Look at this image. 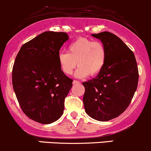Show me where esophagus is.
Wrapping results in <instances>:
<instances>
[{
	"mask_svg": "<svg viewBox=\"0 0 151 151\" xmlns=\"http://www.w3.org/2000/svg\"><path fill=\"white\" fill-rule=\"evenodd\" d=\"M73 83L74 85H76V84H79V83H80V82L78 81H76V80H74L73 81Z\"/></svg>",
	"mask_w": 151,
	"mask_h": 151,
	"instance_id": "obj_1",
	"label": "esophagus"
}]
</instances>
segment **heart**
I'll return each instance as SVG.
<instances>
[{"label":"heart","mask_w":151,"mask_h":151,"mask_svg":"<svg viewBox=\"0 0 151 151\" xmlns=\"http://www.w3.org/2000/svg\"><path fill=\"white\" fill-rule=\"evenodd\" d=\"M106 59V48L102 42L81 38L68 46V52L59 54L58 63L65 75H71L78 65L76 76L85 78L98 74L103 69Z\"/></svg>","instance_id":"obj_1"}]
</instances>
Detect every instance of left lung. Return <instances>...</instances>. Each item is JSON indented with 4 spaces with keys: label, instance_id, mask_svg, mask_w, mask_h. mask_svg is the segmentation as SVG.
Wrapping results in <instances>:
<instances>
[{
    "label": "left lung",
    "instance_id": "obj_1",
    "mask_svg": "<svg viewBox=\"0 0 151 151\" xmlns=\"http://www.w3.org/2000/svg\"><path fill=\"white\" fill-rule=\"evenodd\" d=\"M105 45L107 59L94 78L83 82V105L90 117L100 122L120 116L129 107L137 88L139 72L132 51L110 32L92 34Z\"/></svg>",
    "mask_w": 151,
    "mask_h": 151
}]
</instances>
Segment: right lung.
Listing matches in <instances>:
<instances>
[{
  "label": "right lung",
  "instance_id": "1",
  "mask_svg": "<svg viewBox=\"0 0 151 151\" xmlns=\"http://www.w3.org/2000/svg\"><path fill=\"white\" fill-rule=\"evenodd\" d=\"M66 32L46 31L22 45L12 69V84L19 106L32 120L49 124L63 115L73 86L58 63Z\"/></svg>",
  "mask_w": 151,
  "mask_h": 151
}]
</instances>
